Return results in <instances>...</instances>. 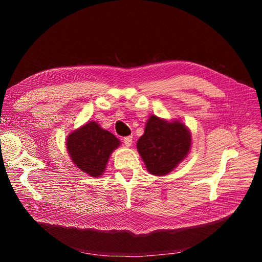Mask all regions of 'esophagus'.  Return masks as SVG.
I'll return each mask as SVG.
<instances>
[{"instance_id":"obj_1","label":"esophagus","mask_w":262,"mask_h":262,"mask_svg":"<svg viewBox=\"0 0 262 262\" xmlns=\"http://www.w3.org/2000/svg\"><path fill=\"white\" fill-rule=\"evenodd\" d=\"M123 143L125 144V146L130 147V146H131V144H132V137L130 136V137H125V138H123Z\"/></svg>"}]
</instances>
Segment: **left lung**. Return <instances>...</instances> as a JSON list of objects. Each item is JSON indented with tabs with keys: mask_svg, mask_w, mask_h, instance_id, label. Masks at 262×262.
<instances>
[{
	"mask_svg": "<svg viewBox=\"0 0 262 262\" xmlns=\"http://www.w3.org/2000/svg\"><path fill=\"white\" fill-rule=\"evenodd\" d=\"M191 146V136L180 121L168 122L150 117L137 147L147 170L155 176L167 175L184 160Z\"/></svg>",
	"mask_w": 262,
	"mask_h": 262,
	"instance_id": "1",
	"label": "left lung"
}]
</instances>
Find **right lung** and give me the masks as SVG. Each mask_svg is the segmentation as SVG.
<instances>
[{
	"instance_id": "1",
	"label": "right lung",
	"mask_w": 262,
	"mask_h": 262,
	"mask_svg": "<svg viewBox=\"0 0 262 262\" xmlns=\"http://www.w3.org/2000/svg\"><path fill=\"white\" fill-rule=\"evenodd\" d=\"M120 144L113 133L91 121L68 136L67 148L76 167L92 177H99L106 169L110 155Z\"/></svg>"
}]
</instances>
